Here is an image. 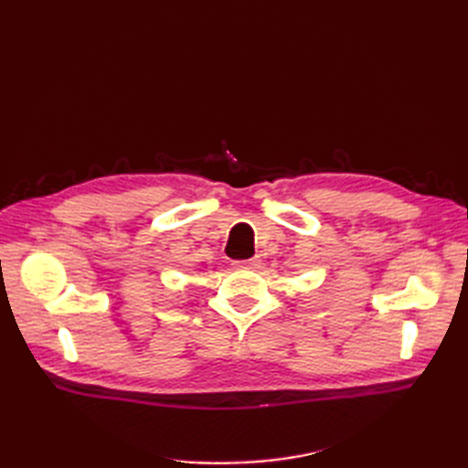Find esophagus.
<instances>
[{
  "label": "esophagus",
  "mask_w": 468,
  "mask_h": 468,
  "mask_svg": "<svg viewBox=\"0 0 468 468\" xmlns=\"http://www.w3.org/2000/svg\"><path fill=\"white\" fill-rule=\"evenodd\" d=\"M261 263L260 258H251V260H244V261H236L234 265L239 269H258Z\"/></svg>",
  "instance_id": "1"
}]
</instances>
